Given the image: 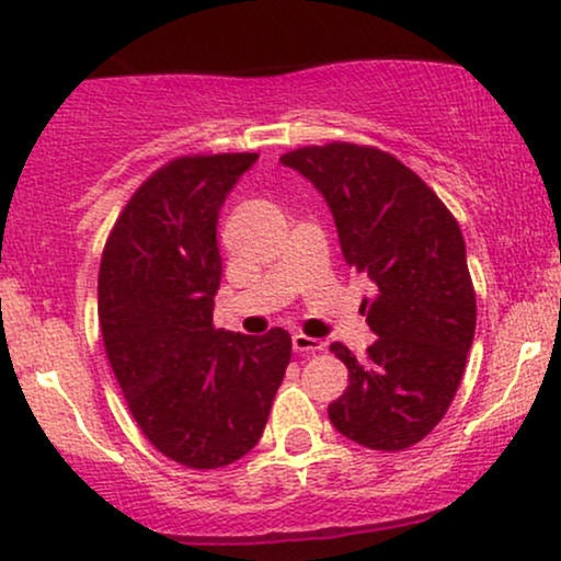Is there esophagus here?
<instances>
[{
	"instance_id": "obj_1",
	"label": "esophagus",
	"mask_w": 561,
	"mask_h": 561,
	"mask_svg": "<svg viewBox=\"0 0 561 561\" xmlns=\"http://www.w3.org/2000/svg\"><path fill=\"white\" fill-rule=\"evenodd\" d=\"M327 347L321 340H316V336H308V334H295L293 336V350L298 355H316L321 353V350Z\"/></svg>"
}]
</instances>
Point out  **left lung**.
<instances>
[{"label": "left lung", "instance_id": "left-lung-1", "mask_svg": "<svg viewBox=\"0 0 561 561\" xmlns=\"http://www.w3.org/2000/svg\"><path fill=\"white\" fill-rule=\"evenodd\" d=\"M279 161L323 193L342 255L376 285L360 306L376 334L366 360L332 345L350 387L329 404V421L368 449L413 447L449 410L473 345L476 289L460 225L426 182L381 148L334 140Z\"/></svg>", "mask_w": 561, "mask_h": 561}]
</instances>
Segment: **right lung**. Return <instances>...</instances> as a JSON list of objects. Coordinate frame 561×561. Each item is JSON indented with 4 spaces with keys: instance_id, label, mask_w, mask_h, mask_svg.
<instances>
[{
    "instance_id": "obj_1",
    "label": "right lung",
    "mask_w": 561,
    "mask_h": 561,
    "mask_svg": "<svg viewBox=\"0 0 561 561\" xmlns=\"http://www.w3.org/2000/svg\"><path fill=\"white\" fill-rule=\"evenodd\" d=\"M259 153H191L159 167L127 201L99 266V323L127 408L170 460L214 470L266 428L293 340L214 327L221 279L216 221Z\"/></svg>"
}]
</instances>
